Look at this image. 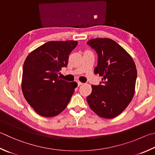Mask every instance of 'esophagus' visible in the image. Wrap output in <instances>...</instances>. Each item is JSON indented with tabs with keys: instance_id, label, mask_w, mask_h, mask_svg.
Instances as JSON below:
<instances>
[{
	"instance_id": "obj_1",
	"label": "esophagus",
	"mask_w": 155,
	"mask_h": 155,
	"mask_svg": "<svg viewBox=\"0 0 155 155\" xmlns=\"http://www.w3.org/2000/svg\"><path fill=\"white\" fill-rule=\"evenodd\" d=\"M77 84H78V86H80V85H83V83L80 82V81H78Z\"/></svg>"
}]
</instances>
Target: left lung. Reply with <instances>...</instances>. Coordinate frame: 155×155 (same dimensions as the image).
Listing matches in <instances>:
<instances>
[{"instance_id":"1","label":"left lung","mask_w":155,"mask_h":155,"mask_svg":"<svg viewBox=\"0 0 155 155\" xmlns=\"http://www.w3.org/2000/svg\"><path fill=\"white\" fill-rule=\"evenodd\" d=\"M87 44L97 53L94 72L102 77L100 85H91L87 102L98 116L112 119L124 110L134 97L136 65L130 55L112 39L94 38Z\"/></svg>"}]
</instances>
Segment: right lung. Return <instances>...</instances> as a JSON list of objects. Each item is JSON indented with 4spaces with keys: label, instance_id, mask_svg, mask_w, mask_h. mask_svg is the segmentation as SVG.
I'll return each instance as SVG.
<instances>
[{
    "label": "right lung",
    "instance_id": "add662e5",
    "mask_svg": "<svg viewBox=\"0 0 155 155\" xmlns=\"http://www.w3.org/2000/svg\"><path fill=\"white\" fill-rule=\"evenodd\" d=\"M76 41H49L31 52L23 66L21 89L25 99L41 116L51 117L62 112L74 92L75 82L60 79L68 65Z\"/></svg>",
    "mask_w": 155,
    "mask_h": 155
}]
</instances>
